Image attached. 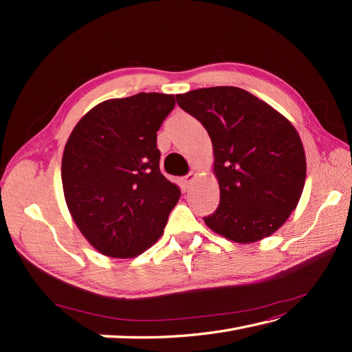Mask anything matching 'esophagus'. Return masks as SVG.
Returning a JSON list of instances; mask_svg holds the SVG:
<instances>
[{
	"instance_id": "1",
	"label": "esophagus",
	"mask_w": 352,
	"mask_h": 352,
	"mask_svg": "<svg viewBox=\"0 0 352 352\" xmlns=\"http://www.w3.org/2000/svg\"><path fill=\"white\" fill-rule=\"evenodd\" d=\"M195 172H190V174L189 175H186L184 178H183V182H184V186H186V188H190V184H192V182L193 180H195Z\"/></svg>"
}]
</instances>
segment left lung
Segmentation results:
<instances>
[{
    "mask_svg": "<svg viewBox=\"0 0 352 352\" xmlns=\"http://www.w3.org/2000/svg\"><path fill=\"white\" fill-rule=\"evenodd\" d=\"M175 98L213 145L221 199L206 226L237 243L275 233L296 208L307 172L295 126L241 87H204Z\"/></svg>",
    "mask_w": 352,
    "mask_h": 352,
    "instance_id": "8db88e82",
    "label": "left lung"
}]
</instances>
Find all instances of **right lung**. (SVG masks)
<instances>
[{"label": "right lung", "instance_id": "obj_1", "mask_svg": "<svg viewBox=\"0 0 352 352\" xmlns=\"http://www.w3.org/2000/svg\"><path fill=\"white\" fill-rule=\"evenodd\" d=\"M175 96L140 92L100 102L74 126L62 159L66 206L96 251L131 258L163 234L178 186L160 172L157 131Z\"/></svg>", "mask_w": 352, "mask_h": 352}]
</instances>
